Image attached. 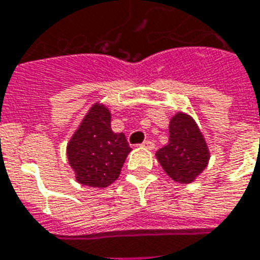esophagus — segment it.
Here are the masks:
<instances>
[{
    "label": "esophagus",
    "mask_w": 260,
    "mask_h": 260,
    "mask_svg": "<svg viewBox=\"0 0 260 260\" xmlns=\"http://www.w3.org/2000/svg\"><path fill=\"white\" fill-rule=\"evenodd\" d=\"M142 146L147 147V149H150V150H152V149H154V142L150 141V139H147V141H145L143 143H142Z\"/></svg>",
    "instance_id": "obj_1"
}]
</instances>
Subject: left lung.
<instances>
[{
	"label": "left lung",
	"mask_w": 260,
	"mask_h": 260,
	"mask_svg": "<svg viewBox=\"0 0 260 260\" xmlns=\"http://www.w3.org/2000/svg\"><path fill=\"white\" fill-rule=\"evenodd\" d=\"M169 145L156 152L158 163L170 178L180 184H189L206 169L209 149L192 117L175 114L170 121Z\"/></svg>",
	"instance_id": "8db88e82"
}]
</instances>
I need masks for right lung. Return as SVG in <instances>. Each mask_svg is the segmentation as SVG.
<instances>
[{
  "label": "right lung",
  "mask_w": 260,
  "mask_h": 260,
  "mask_svg": "<svg viewBox=\"0 0 260 260\" xmlns=\"http://www.w3.org/2000/svg\"><path fill=\"white\" fill-rule=\"evenodd\" d=\"M131 150L124 134L111 129L108 108L94 104L71 138L67 154L79 184L107 188L119 177Z\"/></svg>",
  "instance_id": "obj_1"
}]
</instances>
